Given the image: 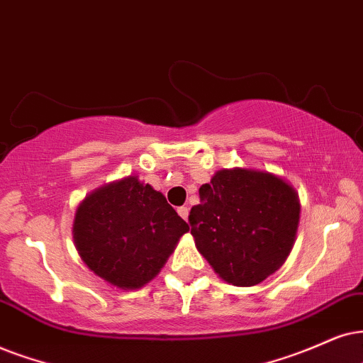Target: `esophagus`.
I'll list each match as a JSON object with an SVG mask.
<instances>
[{
  "mask_svg": "<svg viewBox=\"0 0 363 363\" xmlns=\"http://www.w3.org/2000/svg\"><path fill=\"white\" fill-rule=\"evenodd\" d=\"M177 213H179V216H181L182 219H184V221H187V218H189V208L182 206V208L177 209Z\"/></svg>",
  "mask_w": 363,
  "mask_h": 363,
  "instance_id": "esophagus-1",
  "label": "esophagus"
}]
</instances>
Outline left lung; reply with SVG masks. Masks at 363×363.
I'll return each mask as SVG.
<instances>
[{
    "mask_svg": "<svg viewBox=\"0 0 363 363\" xmlns=\"http://www.w3.org/2000/svg\"><path fill=\"white\" fill-rule=\"evenodd\" d=\"M199 197L189 213L191 235L219 278L255 286L281 268L301 209L290 182L258 169H221L199 187Z\"/></svg>",
    "mask_w": 363,
    "mask_h": 363,
    "instance_id": "left-lung-1",
    "label": "left lung"
}]
</instances>
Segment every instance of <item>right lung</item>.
Segmentation results:
<instances>
[{
	"label": "right lung",
	"instance_id": "add662e5",
	"mask_svg": "<svg viewBox=\"0 0 363 363\" xmlns=\"http://www.w3.org/2000/svg\"><path fill=\"white\" fill-rule=\"evenodd\" d=\"M187 231L162 192L127 176L80 201L72 235L90 272L121 290H139L157 277Z\"/></svg>",
	"mask_w": 363,
	"mask_h": 363
}]
</instances>
